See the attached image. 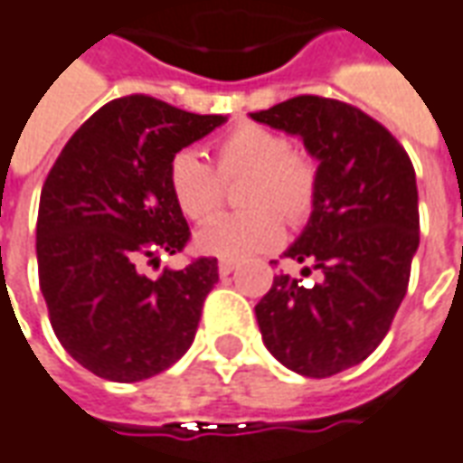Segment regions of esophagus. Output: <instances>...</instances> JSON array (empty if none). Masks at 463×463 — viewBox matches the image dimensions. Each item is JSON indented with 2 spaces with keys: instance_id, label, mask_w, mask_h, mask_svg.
<instances>
[{
  "instance_id": "1",
  "label": "esophagus",
  "mask_w": 463,
  "mask_h": 463,
  "mask_svg": "<svg viewBox=\"0 0 463 463\" xmlns=\"http://www.w3.org/2000/svg\"><path fill=\"white\" fill-rule=\"evenodd\" d=\"M234 267H237V264L232 262V260H222V262H219V274H222V277H229V274L234 272Z\"/></svg>"
}]
</instances>
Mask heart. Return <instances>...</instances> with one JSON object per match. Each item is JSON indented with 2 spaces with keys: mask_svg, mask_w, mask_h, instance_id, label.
Segmentation results:
<instances>
[{
  "mask_svg": "<svg viewBox=\"0 0 463 463\" xmlns=\"http://www.w3.org/2000/svg\"><path fill=\"white\" fill-rule=\"evenodd\" d=\"M239 178L237 201L247 212L219 216L199 229L196 247L224 260H247L282 244L286 216L305 224L320 194V171L310 153L289 148V138L260 123H239L213 140V168L199 153L178 151L168 161V189L178 212L203 222L219 212L224 184Z\"/></svg>",
  "mask_w": 463,
  "mask_h": 463,
  "instance_id": "1",
  "label": "heart"
}]
</instances>
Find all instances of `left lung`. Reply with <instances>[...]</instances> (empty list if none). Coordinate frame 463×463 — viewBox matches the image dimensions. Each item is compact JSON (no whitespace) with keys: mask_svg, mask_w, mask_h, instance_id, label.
Returning <instances> with one entry per match:
<instances>
[{"mask_svg":"<svg viewBox=\"0 0 463 463\" xmlns=\"http://www.w3.org/2000/svg\"><path fill=\"white\" fill-rule=\"evenodd\" d=\"M251 118L302 136L320 161L315 212L285 251L305 264L302 277H317L277 274L257 323L285 368L330 378L381 345L406 298L419 250L416 171L391 130L335 98L298 95Z\"/></svg>","mask_w":463,"mask_h":463,"instance_id":"left-lung-1","label":"left lung"}]
</instances>
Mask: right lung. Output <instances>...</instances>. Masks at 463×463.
<instances>
[{"label": "right lung", "instance_id": "add662e5", "mask_svg": "<svg viewBox=\"0 0 463 463\" xmlns=\"http://www.w3.org/2000/svg\"><path fill=\"white\" fill-rule=\"evenodd\" d=\"M224 116H196L151 95L95 110L44 178L37 269L57 340L82 368L136 383L171 368L194 343L216 257L146 277L143 264L178 254L191 232L168 189L174 153Z\"/></svg>", "mask_w": 463, "mask_h": 463}]
</instances>
